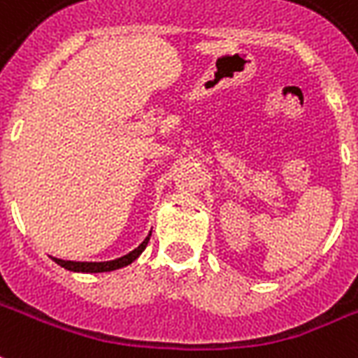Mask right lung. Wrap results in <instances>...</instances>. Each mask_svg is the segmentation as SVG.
Listing matches in <instances>:
<instances>
[{"label": "right lung", "instance_id": "1", "mask_svg": "<svg viewBox=\"0 0 358 358\" xmlns=\"http://www.w3.org/2000/svg\"><path fill=\"white\" fill-rule=\"evenodd\" d=\"M150 237H152V231L148 233L142 243H140L134 250H131L125 256L121 258H115V260H108V262H71V260H60V258H52V262H57L58 266L64 267L68 271H76V273H106V271H115V269H121V267L129 266L132 262L138 258L140 254L144 252V248L150 243Z\"/></svg>", "mask_w": 358, "mask_h": 358}]
</instances>
